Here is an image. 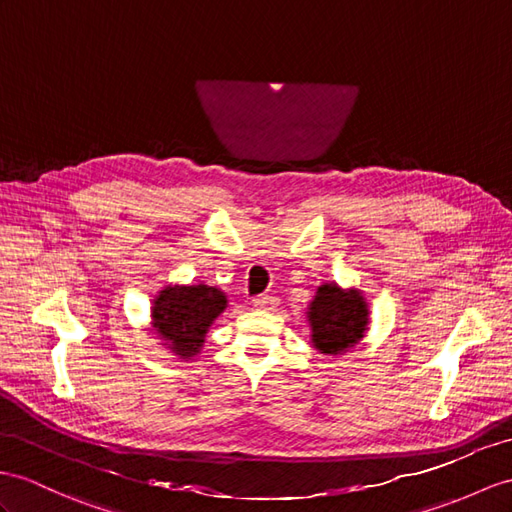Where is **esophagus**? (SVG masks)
<instances>
[{
    "label": "esophagus",
    "instance_id": "34e87169",
    "mask_svg": "<svg viewBox=\"0 0 512 512\" xmlns=\"http://www.w3.org/2000/svg\"><path fill=\"white\" fill-rule=\"evenodd\" d=\"M252 304L256 310H273L278 306V299L271 297V295H258L252 299Z\"/></svg>",
    "mask_w": 512,
    "mask_h": 512
}]
</instances>
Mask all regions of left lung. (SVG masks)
Returning a JSON list of instances; mask_svg holds the SVG:
<instances>
[{
	"mask_svg": "<svg viewBox=\"0 0 512 512\" xmlns=\"http://www.w3.org/2000/svg\"><path fill=\"white\" fill-rule=\"evenodd\" d=\"M306 319L315 350L323 356H339L352 350L369 330V306L358 289L323 282L308 304Z\"/></svg>",
	"mask_w": 512,
	"mask_h": 512,
	"instance_id": "8db88e82",
	"label": "left lung"
}]
</instances>
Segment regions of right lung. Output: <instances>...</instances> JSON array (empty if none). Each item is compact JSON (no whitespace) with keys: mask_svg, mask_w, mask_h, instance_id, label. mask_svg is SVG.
<instances>
[{"mask_svg":"<svg viewBox=\"0 0 512 512\" xmlns=\"http://www.w3.org/2000/svg\"><path fill=\"white\" fill-rule=\"evenodd\" d=\"M228 297L208 284H167L152 304V330L178 358L202 352L206 334L226 310Z\"/></svg>","mask_w":512,"mask_h":512,"instance_id":"right-lung-1","label":"right lung"}]
</instances>
